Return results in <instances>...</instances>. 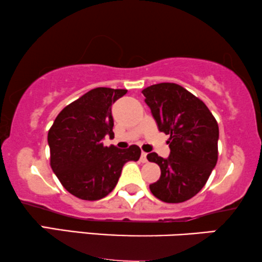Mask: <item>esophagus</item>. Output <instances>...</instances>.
<instances>
[{
  "label": "esophagus",
  "instance_id": "esophagus-1",
  "mask_svg": "<svg viewBox=\"0 0 262 262\" xmlns=\"http://www.w3.org/2000/svg\"><path fill=\"white\" fill-rule=\"evenodd\" d=\"M146 155H148V154H146V152H144V151L142 152V155H141V162H142V163L148 162V159H146Z\"/></svg>",
  "mask_w": 262,
  "mask_h": 262
}]
</instances>
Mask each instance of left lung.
<instances>
[{"mask_svg":"<svg viewBox=\"0 0 262 262\" xmlns=\"http://www.w3.org/2000/svg\"><path fill=\"white\" fill-rule=\"evenodd\" d=\"M161 132L169 135L170 154L146 156L157 163L161 177L149 186L164 203H184L206 184L218 160L220 130L202 100L177 83H159L142 91Z\"/></svg>","mask_w":262,"mask_h":262,"instance_id":"8db88e82","label":"left lung"}]
</instances>
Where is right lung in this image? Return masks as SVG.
<instances>
[{
	"label": "right lung",
	"mask_w": 262,
	"mask_h": 262,
	"mask_svg": "<svg viewBox=\"0 0 262 262\" xmlns=\"http://www.w3.org/2000/svg\"><path fill=\"white\" fill-rule=\"evenodd\" d=\"M126 93V89H92L64 107L49 130L53 173L77 198L99 200L110 194L124 164L141 157L137 145L121 150L102 143L106 135L114 136L112 105Z\"/></svg>",
	"instance_id": "obj_1"
}]
</instances>
